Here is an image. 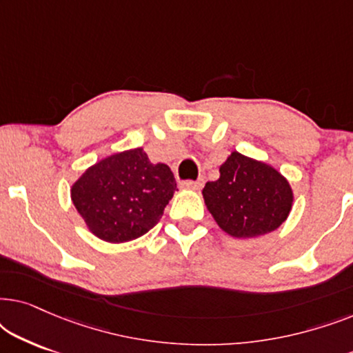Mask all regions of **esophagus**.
I'll return each instance as SVG.
<instances>
[{"mask_svg":"<svg viewBox=\"0 0 353 353\" xmlns=\"http://www.w3.org/2000/svg\"><path fill=\"white\" fill-rule=\"evenodd\" d=\"M202 185H204V181H202V180H196V181L194 180H188V181L181 183L183 188H186V190H194V191L201 190Z\"/></svg>","mask_w":353,"mask_h":353,"instance_id":"34e87169","label":"esophagus"}]
</instances>
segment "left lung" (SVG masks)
<instances>
[{
	"mask_svg": "<svg viewBox=\"0 0 353 353\" xmlns=\"http://www.w3.org/2000/svg\"><path fill=\"white\" fill-rule=\"evenodd\" d=\"M202 194L220 228L234 238H255L276 230L292 207L286 178L239 152L226 159L219 180L207 181Z\"/></svg>",
	"mask_w": 353,
	"mask_h": 353,
	"instance_id": "obj_1",
	"label": "left lung"
}]
</instances>
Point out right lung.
Listing matches in <instances>:
<instances>
[{
  "label": "right lung",
  "instance_id": "add662e5",
  "mask_svg": "<svg viewBox=\"0 0 353 353\" xmlns=\"http://www.w3.org/2000/svg\"><path fill=\"white\" fill-rule=\"evenodd\" d=\"M175 190L168 165L137 148L90 167L72 186V201L98 238L125 243L157 225Z\"/></svg>",
  "mask_w": 353,
  "mask_h": 353
}]
</instances>
